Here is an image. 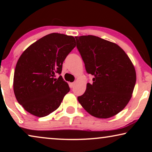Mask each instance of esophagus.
Here are the masks:
<instances>
[{
	"label": "esophagus",
	"instance_id": "esophagus-1",
	"mask_svg": "<svg viewBox=\"0 0 152 152\" xmlns=\"http://www.w3.org/2000/svg\"><path fill=\"white\" fill-rule=\"evenodd\" d=\"M75 82L70 83L69 85H70V88H73L74 86H75Z\"/></svg>",
	"mask_w": 152,
	"mask_h": 152
}]
</instances>
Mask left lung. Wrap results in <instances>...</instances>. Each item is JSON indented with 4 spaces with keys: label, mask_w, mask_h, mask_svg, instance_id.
<instances>
[{
    "label": "left lung",
    "mask_w": 152,
    "mask_h": 152,
    "mask_svg": "<svg viewBox=\"0 0 152 152\" xmlns=\"http://www.w3.org/2000/svg\"><path fill=\"white\" fill-rule=\"evenodd\" d=\"M77 48L93 84L77 99L97 118H109L124 109L132 98L136 82L134 66L125 52L115 43L88 35L75 37Z\"/></svg>",
    "instance_id": "left-lung-1"
}]
</instances>
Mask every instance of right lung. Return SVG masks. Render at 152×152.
Returning a JSON list of instances; mask_svg holds the SVG:
<instances>
[{"label": "right lung", "mask_w": 152, "mask_h": 152, "mask_svg": "<svg viewBox=\"0 0 152 152\" xmlns=\"http://www.w3.org/2000/svg\"><path fill=\"white\" fill-rule=\"evenodd\" d=\"M75 39L52 33L30 45L20 55L14 75V92L23 109L37 117L57 109L69 92L68 83L60 75L63 62L75 47Z\"/></svg>", "instance_id": "1"}]
</instances>
